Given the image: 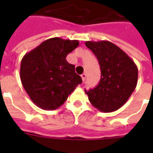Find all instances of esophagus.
Returning <instances> with one entry per match:
<instances>
[{"label": "esophagus", "instance_id": "obj_1", "mask_svg": "<svg viewBox=\"0 0 153 153\" xmlns=\"http://www.w3.org/2000/svg\"><path fill=\"white\" fill-rule=\"evenodd\" d=\"M86 75L85 74H83L82 75H81V78H82V79H83V82H84L85 79H86Z\"/></svg>", "mask_w": 153, "mask_h": 153}]
</instances>
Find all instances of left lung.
Masks as SVG:
<instances>
[{
  "mask_svg": "<svg viewBox=\"0 0 153 153\" xmlns=\"http://www.w3.org/2000/svg\"><path fill=\"white\" fill-rule=\"evenodd\" d=\"M98 60L101 78L94 89L86 91L90 103L103 113L122 107L137 85L138 68L118 46L108 40L86 41Z\"/></svg>",
  "mask_w": 153,
  "mask_h": 153,
  "instance_id": "obj_1",
  "label": "left lung"
}]
</instances>
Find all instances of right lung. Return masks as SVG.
<instances>
[{"instance_id": "obj_1", "label": "right lung", "mask_w": 153, "mask_h": 153, "mask_svg": "<svg viewBox=\"0 0 153 153\" xmlns=\"http://www.w3.org/2000/svg\"><path fill=\"white\" fill-rule=\"evenodd\" d=\"M79 44L76 40L50 38L22 58L21 83L31 100L40 109L54 110L59 108L82 83L74 65L66 60Z\"/></svg>"}]
</instances>
